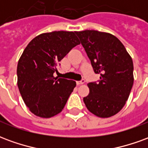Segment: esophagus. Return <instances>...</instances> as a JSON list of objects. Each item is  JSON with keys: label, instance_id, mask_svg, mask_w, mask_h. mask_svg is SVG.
I'll list each match as a JSON object with an SVG mask.
<instances>
[{"label": "esophagus", "instance_id": "esophagus-1", "mask_svg": "<svg viewBox=\"0 0 148 148\" xmlns=\"http://www.w3.org/2000/svg\"><path fill=\"white\" fill-rule=\"evenodd\" d=\"M85 83V80L84 79H82L81 81H77V86H80V85H82V84Z\"/></svg>", "mask_w": 148, "mask_h": 148}]
</instances>
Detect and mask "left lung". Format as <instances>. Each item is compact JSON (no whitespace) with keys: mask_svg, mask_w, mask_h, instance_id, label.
<instances>
[{"mask_svg":"<svg viewBox=\"0 0 148 148\" xmlns=\"http://www.w3.org/2000/svg\"><path fill=\"white\" fill-rule=\"evenodd\" d=\"M100 80L88 83L90 93L83 101L97 116L110 117L121 111L134 82L133 62L123 43L110 33L95 30L76 32Z\"/></svg>","mask_w":148,"mask_h":148,"instance_id":"1","label":"left lung"}]
</instances>
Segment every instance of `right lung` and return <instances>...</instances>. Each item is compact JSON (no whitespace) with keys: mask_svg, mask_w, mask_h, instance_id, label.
<instances>
[{"mask_svg":"<svg viewBox=\"0 0 148 148\" xmlns=\"http://www.w3.org/2000/svg\"><path fill=\"white\" fill-rule=\"evenodd\" d=\"M76 32L40 34L31 41L19 59L17 86L25 105L33 114L50 118L64 108L76 82L54 77L59 62L80 44Z\"/></svg>","mask_w":148,"mask_h":148,"instance_id":"right-lung-1","label":"right lung"}]
</instances>
